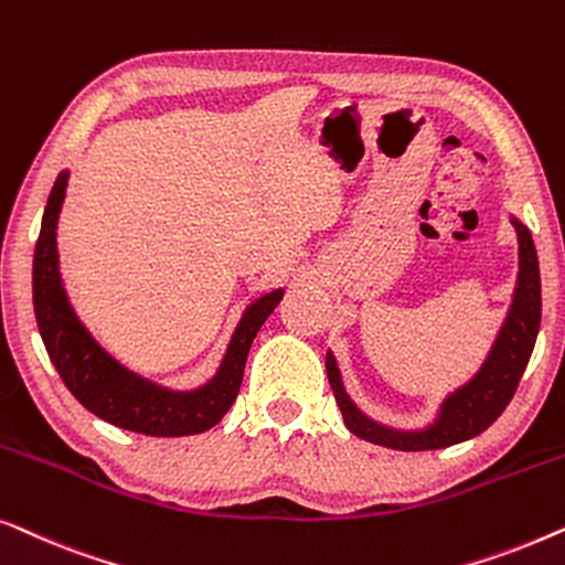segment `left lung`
Listing matches in <instances>:
<instances>
[{
	"instance_id": "1",
	"label": "left lung",
	"mask_w": 565,
	"mask_h": 565,
	"mask_svg": "<svg viewBox=\"0 0 565 565\" xmlns=\"http://www.w3.org/2000/svg\"><path fill=\"white\" fill-rule=\"evenodd\" d=\"M514 231L520 236V280L512 311H509L504 327L499 331L497 344L486 360L473 381L466 388L452 393L445 401L443 414L435 422V427L419 435H404V431L385 429L381 424L365 419L342 388L334 358H327V375L339 404V412L344 416V424L354 435L367 439V443L393 447V450H439L466 439L481 435L499 419L501 412L509 406V401L516 393V385L522 381L524 367H527L530 354L535 350V339L540 329V316H543V296H540V265L537 252L532 244V234L514 221Z\"/></svg>"
}]
</instances>
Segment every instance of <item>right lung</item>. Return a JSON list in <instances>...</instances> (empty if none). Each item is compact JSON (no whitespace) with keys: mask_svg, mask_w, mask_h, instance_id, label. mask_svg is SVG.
<instances>
[{"mask_svg":"<svg viewBox=\"0 0 565 565\" xmlns=\"http://www.w3.org/2000/svg\"><path fill=\"white\" fill-rule=\"evenodd\" d=\"M68 174H58L43 213L33 257V306L38 329L61 381L84 408L115 427L151 437H184L215 427L238 396L249 347L262 323L280 303L282 290L267 292L246 308L231 339L218 375L192 393H172L120 367L87 334L68 306L58 275L56 223L66 198Z\"/></svg>","mask_w":565,"mask_h":565,"instance_id":"right-lung-1","label":"right lung"}]
</instances>
